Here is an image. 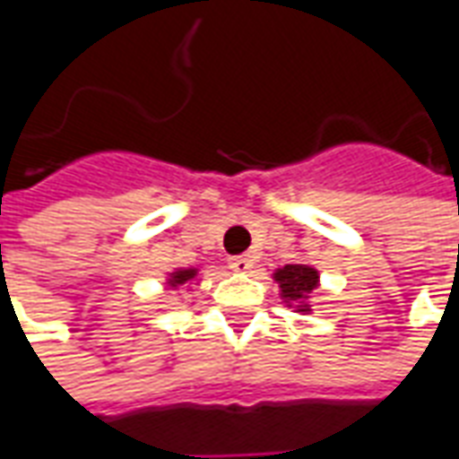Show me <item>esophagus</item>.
I'll return each mask as SVG.
<instances>
[{
	"label": "esophagus",
	"mask_w": 459,
	"mask_h": 459,
	"mask_svg": "<svg viewBox=\"0 0 459 459\" xmlns=\"http://www.w3.org/2000/svg\"><path fill=\"white\" fill-rule=\"evenodd\" d=\"M230 269L237 272V274H247V272H252V269H255V259L247 255L232 256V259H230Z\"/></svg>",
	"instance_id": "obj_1"
}]
</instances>
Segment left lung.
<instances>
[{
    "instance_id": "left-lung-1",
    "label": "left lung",
    "mask_w": 459,
    "mask_h": 459,
    "mask_svg": "<svg viewBox=\"0 0 459 459\" xmlns=\"http://www.w3.org/2000/svg\"><path fill=\"white\" fill-rule=\"evenodd\" d=\"M279 297L297 314H311L308 299L318 289V272L308 264H284L274 272Z\"/></svg>"
}]
</instances>
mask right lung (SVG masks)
I'll return each mask as SVG.
<instances>
[{"label":"right lung","mask_w":459,"mask_h":459,"mask_svg":"<svg viewBox=\"0 0 459 459\" xmlns=\"http://www.w3.org/2000/svg\"><path fill=\"white\" fill-rule=\"evenodd\" d=\"M197 272L200 269H195V266H180V269H172L170 274H168V279H165V284L170 289H178L183 287V284H190V281H195L197 279Z\"/></svg>","instance_id":"right-lung-1"}]
</instances>
